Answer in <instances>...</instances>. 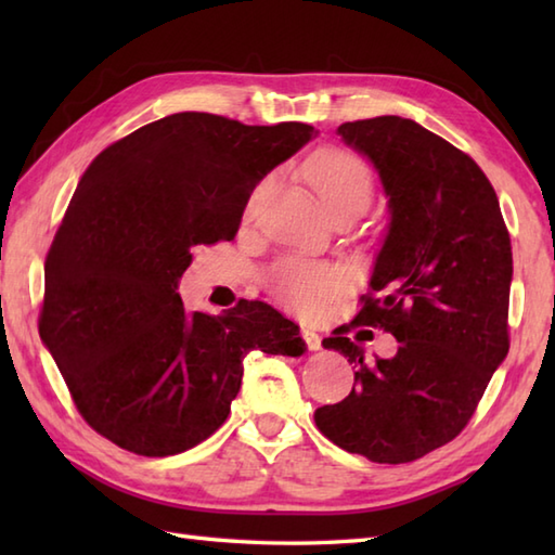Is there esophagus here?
Masks as SVG:
<instances>
[{"mask_svg":"<svg viewBox=\"0 0 555 555\" xmlns=\"http://www.w3.org/2000/svg\"><path fill=\"white\" fill-rule=\"evenodd\" d=\"M300 336L305 340V346H308L310 350H320L322 348V338H320V334L312 332V328H302Z\"/></svg>","mask_w":555,"mask_h":555,"instance_id":"34e87169","label":"esophagus"}]
</instances>
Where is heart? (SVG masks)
<instances>
[{"label":"heart","instance_id":"obj_1","mask_svg":"<svg viewBox=\"0 0 555 555\" xmlns=\"http://www.w3.org/2000/svg\"><path fill=\"white\" fill-rule=\"evenodd\" d=\"M305 173L322 197L328 215L346 207H367L374 193V179L367 162L344 147H324L310 157ZM276 298L291 310L308 314L320 308L338 286L332 267L300 257H284L269 271Z\"/></svg>","mask_w":555,"mask_h":555}]
</instances>
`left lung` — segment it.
Returning a JSON list of instances; mask_svg holds the SVG:
<instances>
[{"instance_id":"obj_1","label":"left lung","mask_w":555,"mask_h":555,"mask_svg":"<svg viewBox=\"0 0 555 555\" xmlns=\"http://www.w3.org/2000/svg\"><path fill=\"white\" fill-rule=\"evenodd\" d=\"M379 169L391 229L352 324L393 334V358L364 360L336 328L324 338L356 364L352 391L314 410L328 441L372 463H412L467 427L508 356L511 233L479 164L400 116L338 126Z\"/></svg>"}]
</instances>
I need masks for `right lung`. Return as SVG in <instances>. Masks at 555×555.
<instances>
[{
	"instance_id": "obj_1",
	"label": "right lung",
	"mask_w": 555,
	"mask_h": 555,
	"mask_svg": "<svg viewBox=\"0 0 555 555\" xmlns=\"http://www.w3.org/2000/svg\"><path fill=\"white\" fill-rule=\"evenodd\" d=\"M314 133L181 112L90 162L47 253L40 336L104 439L145 457L183 453L227 422L247 352L305 350L271 305L188 312L176 284L197 245L235 238L255 185Z\"/></svg>"
}]
</instances>
